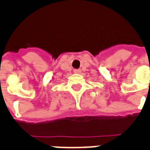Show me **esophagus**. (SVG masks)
I'll list each match as a JSON object with an SVG mask.
<instances>
[{
    "label": "esophagus",
    "mask_w": 150,
    "mask_h": 150,
    "mask_svg": "<svg viewBox=\"0 0 150 150\" xmlns=\"http://www.w3.org/2000/svg\"><path fill=\"white\" fill-rule=\"evenodd\" d=\"M81 69H74V74H81Z\"/></svg>",
    "instance_id": "34e87169"
}]
</instances>
